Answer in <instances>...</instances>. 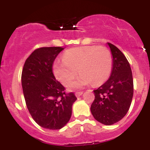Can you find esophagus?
<instances>
[{"label":"esophagus","instance_id":"esophagus-1","mask_svg":"<svg viewBox=\"0 0 150 150\" xmlns=\"http://www.w3.org/2000/svg\"><path fill=\"white\" fill-rule=\"evenodd\" d=\"M83 91H77V92H76V93H75V95H76V97H79L83 95Z\"/></svg>","mask_w":150,"mask_h":150}]
</instances>
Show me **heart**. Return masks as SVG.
<instances>
[{
	"label": "heart",
	"instance_id": "b5f03b06",
	"mask_svg": "<svg viewBox=\"0 0 150 150\" xmlns=\"http://www.w3.org/2000/svg\"><path fill=\"white\" fill-rule=\"evenodd\" d=\"M112 69L110 52L103 46H80L67 50L63 59L53 64L55 77L63 85L68 84L80 73L79 77L67 86L70 91L89 86L100 85L109 79Z\"/></svg>",
	"mask_w": 150,
	"mask_h": 150
}]
</instances>
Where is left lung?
Segmentation results:
<instances>
[{"label":"left lung","mask_w":150,"mask_h":150,"mask_svg":"<svg viewBox=\"0 0 150 150\" xmlns=\"http://www.w3.org/2000/svg\"><path fill=\"white\" fill-rule=\"evenodd\" d=\"M110 49L112 69L110 78L94 90L95 100L91 112L95 120L106 125L121 120L128 112L134 93L132 69L124 54L114 45Z\"/></svg>","instance_id":"8db88e82"}]
</instances>
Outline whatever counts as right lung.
<instances>
[{
  "label": "right lung",
  "instance_id": "right-lung-1",
  "mask_svg": "<svg viewBox=\"0 0 150 150\" xmlns=\"http://www.w3.org/2000/svg\"><path fill=\"white\" fill-rule=\"evenodd\" d=\"M62 47H42L26 59L22 73V86L30 114L40 126L59 130L69 122L76 98L65 94L64 87L55 79L53 63Z\"/></svg>",
  "mask_w": 150,
  "mask_h": 150
}]
</instances>
